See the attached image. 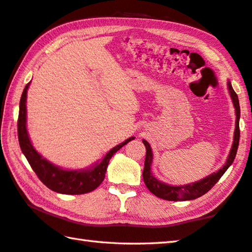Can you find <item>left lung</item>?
<instances>
[{
	"mask_svg": "<svg viewBox=\"0 0 252 252\" xmlns=\"http://www.w3.org/2000/svg\"><path fill=\"white\" fill-rule=\"evenodd\" d=\"M228 88L230 92V96L232 98V103L235 105L236 108V129H235V138H233V144L231 147L230 154L226 161V164L221 169H219L217 173L208 176L204 179L199 180L197 183L188 184L185 186H169V185L164 184L159 182V180L154 177L151 171V165L153 161V153L152 148L146 140H143V143L146 147V158H145L144 164V171H143V178L144 183L146 187L149 189V191L158 198L165 200L170 201H185V200H192L196 198H199L206 192H208L211 188H213L218 180L222 177V175L226 173V170L230 167L236 158V154L238 151V146H239V138H240V129H239V119H240V106H239V99H238V95L236 92L233 91L230 82H228Z\"/></svg>",
	"mask_w": 252,
	"mask_h": 252,
	"instance_id": "obj_1",
	"label": "left lung"
}]
</instances>
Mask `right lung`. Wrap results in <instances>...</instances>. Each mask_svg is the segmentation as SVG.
<instances>
[{
	"instance_id": "1",
	"label": "right lung",
	"mask_w": 252,
	"mask_h": 252,
	"mask_svg": "<svg viewBox=\"0 0 252 252\" xmlns=\"http://www.w3.org/2000/svg\"><path fill=\"white\" fill-rule=\"evenodd\" d=\"M29 84H26L23 93H22L20 100V112L19 119H17V136H19L20 147L22 153L28 159L29 164L32 167L34 173L36 174L38 179L45 185L51 190L66 193V195H81L93 191L103 183L105 178L106 169H107L109 159L121 149L124 145H126L135 137H130L125 142L117 145L116 147L107 153L100 162L96 164L92 169L81 171V170H64L57 166L51 164L50 161L44 159L33 148L30 142L28 130H26V92H28Z\"/></svg>"
}]
</instances>
